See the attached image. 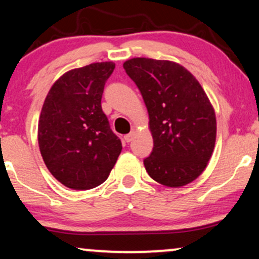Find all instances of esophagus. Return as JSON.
<instances>
[{"label": "esophagus", "mask_w": 259, "mask_h": 259, "mask_svg": "<svg viewBox=\"0 0 259 259\" xmlns=\"http://www.w3.org/2000/svg\"><path fill=\"white\" fill-rule=\"evenodd\" d=\"M135 132H132L130 134H127V135L124 136V140L126 141V142H132V141L134 140V137H135Z\"/></svg>", "instance_id": "obj_1"}]
</instances>
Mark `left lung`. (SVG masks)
<instances>
[{
  "instance_id": "1",
  "label": "left lung",
  "mask_w": 259,
  "mask_h": 259,
  "mask_svg": "<svg viewBox=\"0 0 259 259\" xmlns=\"http://www.w3.org/2000/svg\"><path fill=\"white\" fill-rule=\"evenodd\" d=\"M123 68L142 94L154 147L143 160L150 178L169 188L194 182L207 167L217 118L196 77L171 61L137 57Z\"/></svg>"
}]
</instances>
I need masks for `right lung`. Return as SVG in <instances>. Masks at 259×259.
Instances as JSON below:
<instances>
[{"label": "right lung", "mask_w": 259, "mask_h": 259, "mask_svg": "<svg viewBox=\"0 0 259 259\" xmlns=\"http://www.w3.org/2000/svg\"><path fill=\"white\" fill-rule=\"evenodd\" d=\"M113 69V62H101L67 71L45 98L39 149L51 175L67 188L90 190L103 184L122 152L101 109Z\"/></svg>", "instance_id": "1"}]
</instances>
